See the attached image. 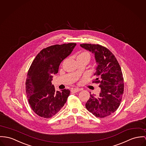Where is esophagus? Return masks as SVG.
<instances>
[{
  "mask_svg": "<svg viewBox=\"0 0 146 146\" xmlns=\"http://www.w3.org/2000/svg\"><path fill=\"white\" fill-rule=\"evenodd\" d=\"M79 91H80V89L78 88H74L71 90V92H73V93H77Z\"/></svg>",
  "mask_w": 146,
  "mask_h": 146,
  "instance_id": "34e87169",
  "label": "esophagus"
}]
</instances>
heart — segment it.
Masks as SVG:
<instances>
[{"label": "heart", "mask_w": 146, "mask_h": 146, "mask_svg": "<svg viewBox=\"0 0 146 146\" xmlns=\"http://www.w3.org/2000/svg\"><path fill=\"white\" fill-rule=\"evenodd\" d=\"M90 54L89 53L87 52H81L77 56V59H79V58H87L88 59L90 60Z\"/></svg>", "instance_id": "1"}]
</instances>
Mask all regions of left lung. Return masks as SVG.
<instances>
[{"label": "left lung", "instance_id": "obj_1", "mask_svg": "<svg viewBox=\"0 0 146 146\" xmlns=\"http://www.w3.org/2000/svg\"><path fill=\"white\" fill-rule=\"evenodd\" d=\"M80 45L94 54L97 66L93 82L99 83L101 88L98 96L90 94L86 107L97 117H107L117 110L122 101L124 83L121 68L112 53L106 47L91 44Z\"/></svg>", "mask_w": 146, "mask_h": 146}]
</instances>
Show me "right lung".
<instances>
[{
	"mask_svg": "<svg viewBox=\"0 0 146 146\" xmlns=\"http://www.w3.org/2000/svg\"><path fill=\"white\" fill-rule=\"evenodd\" d=\"M76 43L50 46L35 58L27 74L25 90L29 103L39 116L49 118L56 114L66 103L69 90L56 91L52 83L60 63L70 54Z\"/></svg>",
	"mask_w": 146,
	"mask_h": 146,
	"instance_id": "add662e5",
	"label": "right lung"
}]
</instances>
